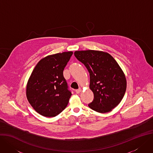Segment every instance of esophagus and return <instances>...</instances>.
I'll return each instance as SVG.
<instances>
[{
  "label": "esophagus",
  "instance_id": "1",
  "mask_svg": "<svg viewBox=\"0 0 153 153\" xmlns=\"http://www.w3.org/2000/svg\"><path fill=\"white\" fill-rule=\"evenodd\" d=\"M80 92H82V89H81L80 88H79V89H77V90H76V93H77V94L80 93Z\"/></svg>",
  "mask_w": 153,
  "mask_h": 153
}]
</instances>
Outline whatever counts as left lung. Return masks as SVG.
<instances>
[{"label": "left lung", "mask_w": 153, "mask_h": 153, "mask_svg": "<svg viewBox=\"0 0 153 153\" xmlns=\"http://www.w3.org/2000/svg\"><path fill=\"white\" fill-rule=\"evenodd\" d=\"M74 55L90 73L94 100L89 107L102 114L112 111L121 101L127 86L126 76L117 61L108 53L100 51H76Z\"/></svg>", "instance_id": "1"}]
</instances>
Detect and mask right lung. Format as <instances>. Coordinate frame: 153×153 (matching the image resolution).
Segmentation results:
<instances>
[{
  "mask_svg": "<svg viewBox=\"0 0 153 153\" xmlns=\"http://www.w3.org/2000/svg\"><path fill=\"white\" fill-rule=\"evenodd\" d=\"M73 53L68 51L48 55L33 69L27 84L26 96L39 114L53 117L66 107L72 94L63 72Z\"/></svg>",
  "mask_w": 153,
  "mask_h": 153,
  "instance_id": "1",
  "label": "right lung"
}]
</instances>
